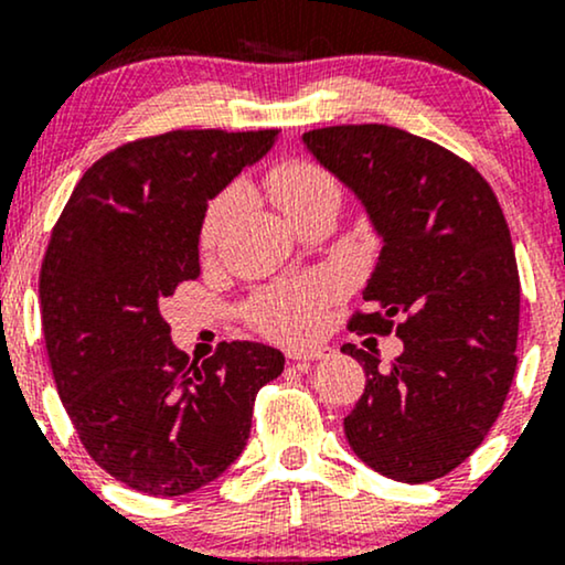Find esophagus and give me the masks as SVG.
I'll use <instances>...</instances> for the list:
<instances>
[{"mask_svg":"<svg viewBox=\"0 0 565 565\" xmlns=\"http://www.w3.org/2000/svg\"><path fill=\"white\" fill-rule=\"evenodd\" d=\"M332 355V348L327 345H308V348H289L287 350V359L300 364V361H321Z\"/></svg>","mask_w":565,"mask_h":565,"instance_id":"34e87169","label":"esophagus"}]
</instances>
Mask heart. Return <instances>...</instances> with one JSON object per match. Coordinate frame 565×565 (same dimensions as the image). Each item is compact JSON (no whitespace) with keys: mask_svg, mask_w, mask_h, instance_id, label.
<instances>
[{"mask_svg":"<svg viewBox=\"0 0 565 565\" xmlns=\"http://www.w3.org/2000/svg\"><path fill=\"white\" fill-rule=\"evenodd\" d=\"M265 188L270 199L276 201L278 210L287 217H295L305 206L323 196H337L334 178L316 161L287 159L278 161L265 174ZM238 204V191H225L212 201L204 215V228H201V242L212 246ZM332 297V287L327 281H305L291 284V287H278L260 297L255 305V319L263 329L284 337L310 334L321 323L323 308Z\"/></svg>","mask_w":565,"mask_h":565,"instance_id":"b5f03b06","label":"heart"}]
</instances>
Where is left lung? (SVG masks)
<instances>
[{
	"label": "left lung",
	"mask_w": 565,
	"mask_h": 565,
	"mask_svg": "<svg viewBox=\"0 0 565 565\" xmlns=\"http://www.w3.org/2000/svg\"><path fill=\"white\" fill-rule=\"evenodd\" d=\"M382 236L355 332L404 340V353L342 345L366 372L345 417L355 457L393 481L427 483L465 462L497 423L518 366L521 278L502 206L476 167L387 125L302 135Z\"/></svg>",
	"instance_id": "8db88e82"
}]
</instances>
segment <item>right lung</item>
Wrapping results in <instances>:
<instances>
[{
  "label": "right lung",
  "mask_w": 565,
  "mask_h": 565,
  "mask_svg": "<svg viewBox=\"0 0 565 565\" xmlns=\"http://www.w3.org/2000/svg\"><path fill=\"white\" fill-rule=\"evenodd\" d=\"M278 129H172L97 159L57 217L42 274V332L82 446L116 481L180 497L244 451L255 395L281 350L223 342L206 361L172 345L161 302L199 278L210 199Z\"/></svg>",
  "instance_id": "1"
}]
</instances>
